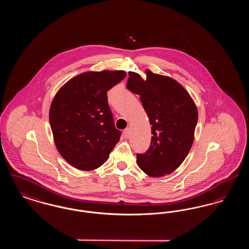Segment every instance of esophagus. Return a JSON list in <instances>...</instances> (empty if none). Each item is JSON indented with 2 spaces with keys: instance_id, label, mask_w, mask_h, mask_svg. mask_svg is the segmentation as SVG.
Masks as SVG:
<instances>
[{
  "instance_id": "1",
  "label": "esophagus",
  "mask_w": 249,
  "mask_h": 249,
  "mask_svg": "<svg viewBox=\"0 0 249 249\" xmlns=\"http://www.w3.org/2000/svg\"><path fill=\"white\" fill-rule=\"evenodd\" d=\"M123 133H124V136H125V138H129L130 135V128H127V129H125L124 131H123Z\"/></svg>"
}]
</instances>
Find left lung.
Returning <instances> with one entry per match:
<instances>
[{"label":"left lung","instance_id":"left-lung-1","mask_svg":"<svg viewBox=\"0 0 249 249\" xmlns=\"http://www.w3.org/2000/svg\"><path fill=\"white\" fill-rule=\"evenodd\" d=\"M146 78L129 71L127 89L140 95L151 127V143L137 164L152 178L165 177L177 170L194 141L198 109L185 88L172 77L146 69Z\"/></svg>","mask_w":249,"mask_h":249}]
</instances>
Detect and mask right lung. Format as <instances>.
I'll return each mask as SVG.
<instances>
[{
  "mask_svg": "<svg viewBox=\"0 0 249 249\" xmlns=\"http://www.w3.org/2000/svg\"><path fill=\"white\" fill-rule=\"evenodd\" d=\"M126 71H85L64 84L52 100L49 123L61 157L71 166L91 171L103 165L120 130L114 124L107 91Z\"/></svg>",
  "mask_w": 249,
  "mask_h": 249,
  "instance_id": "add662e5",
  "label": "right lung"
}]
</instances>
